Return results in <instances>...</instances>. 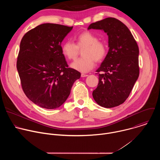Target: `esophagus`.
Segmentation results:
<instances>
[{
	"mask_svg": "<svg viewBox=\"0 0 160 160\" xmlns=\"http://www.w3.org/2000/svg\"><path fill=\"white\" fill-rule=\"evenodd\" d=\"M88 76V75H86V74H83V73H82L81 74V77H87Z\"/></svg>",
	"mask_w": 160,
	"mask_h": 160,
	"instance_id": "esophagus-1",
	"label": "esophagus"
}]
</instances>
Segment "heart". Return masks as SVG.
<instances>
[{
  "label": "heart",
  "instance_id": "heart-1",
  "mask_svg": "<svg viewBox=\"0 0 160 160\" xmlns=\"http://www.w3.org/2000/svg\"><path fill=\"white\" fill-rule=\"evenodd\" d=\"M75 43L70 40H66L62 45V53L69 60L77 58L79 49L82 50V58L71 64L73 69L87 73L92 69L97 62L102 61L106 56L107 48L106 45L99 41V38L90 32H84L75 37Z\"/></svg>",
  "mask_w": 160,
  "mask_h": 160
}]
</instances>
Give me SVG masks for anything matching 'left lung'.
<instances>
[{
	"label": "left lung",
	"instance_id": "8db88e82",
	"mask_svg": "<svg viewBox=\"0 0 160 160\" xmlns=\"http://www.w3.org/2000/svg\"><path fill=\"white\" fill-rule=\"evenodd\" d=\"M101 30L108 36V52L97 70L99 83L93 91L95 101L111 108L123 103L139 75L138 43L127 27L107 18L90 24L88 30ZM98 74V73H96Z\"/></svg>",
	"mask_w": 160,
	"mask_h": 160
}]
</instances>
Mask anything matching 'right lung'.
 <instances>
[{"label": "right lung", "mask_w": 160, "mask_h": 160, "mask_svg": "<svg viewBox=\"0 0 160 160\" xmlns=\"http://www.w3.org/2000/svg\"><path fill=\"white\" fill-rule=\"evenodd\" d=\"M72 27L43 23L22 38L17 70L27 97L37 106L48 109L60 107L70 94L78 71L68 68L61 43Z\"/></svg>", "instance_id": "add662e5"}]
</instances>
